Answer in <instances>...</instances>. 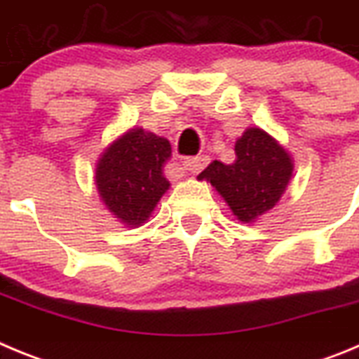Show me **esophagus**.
Segmentation results:
<instances>
[{
    "instance_id": "obj_1",
    "label": "esophagus",
    "mask_w": 359,
    "mask_h": 359,
    "mask_svg": "<svg viewBox=\"0 0 359 359\" xmlns=\"http://www.w3.org/2000/svg\"><path fill=\"white\" fill-rule=\"evenodd\" d=\"M208 160H210V158H208V156L187 158V160L183 161V169H185L187 172H190V174H198V172H201V170L205 169V167H207Z\"/></svg>"
}]
</instances>
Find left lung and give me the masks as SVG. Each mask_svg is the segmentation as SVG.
<instances>
[{
	"label": "left lung",
	"mask_w": 359,
	"mask_h": 359,
	"mask_svg": "<svg viewBox=\"0 0 359 359\" xmlns=\"http://www.w3.org/2000/svg\"><path fill=\"white\" fill-rule=\"evenodd\" d=\"M293 167L291 154L273 136L248 128L236 142V161L214 160L198 180L210 182L241 223H253L280 201Z\"/></svg>",
	"instance_id": "obj_1"
}]
</instances>
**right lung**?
Returning a JSON list of instances; mask_svg holds the SVG:
<instances>
[{"instance_id": "obj_1", "label": "right lung", "mask_w": 359, "mask_h": 359, "mask_svg": "<svg viewBox=\"0 0 359 359\" xmlns=\"http://www.w3.org/2000/svg\"><path fill=\"white\" fill-rule=\"evenodd\" d=\"M167 138L133 128L111 142L95 169V185L107 210L128 228L147 223L170 183L163 167L170 158Z\"/></svg>"}]
</instances>
